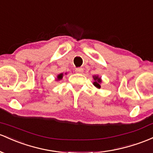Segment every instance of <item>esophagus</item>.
Segmentation results:
<instances>
[{
	"instance_id": "34e87169",
	"label": "esophagus",
	"mask_w": 153,
	"mask_h": 153,
	"mask_svg": "<svg viewBox=\"0 0 153 153\" xmlns=\"http://www.w3.org/2000/svg\"><path fill=\"white\" fill-rule=\"evenodd\" d=\"M83 72V69L82 68H78L75 69V73H82Z\"/></svg>"
}]
</instances>
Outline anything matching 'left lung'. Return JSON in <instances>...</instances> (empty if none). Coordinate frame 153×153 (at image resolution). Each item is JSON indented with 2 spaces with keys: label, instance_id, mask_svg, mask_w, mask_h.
Segmentation results:
<instances>
[{
  "label": "left lung",
  "instance_id": "obj_1",
  "mask_svg": "<svg viewBox=\"0 0 153 153\" xmlns=\"http://www.w3.org/2000/svg\"><path fill=\"white\" fill-rule=\"evenodd\" d=\"M94 78V81L93 84L94 85L95 87H97V88H101V84L102 83V79L101 78H100V77L98 76V75H94V76H93Z\"/></svg>",
  "mask_w": 153,
  "mask_h": 153
}]
</instances>
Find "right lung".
Returning <instances> with one entry per match:
<instances>
[{
  "mask_svg": "<svg viewBox=\"0 0 153 153\" xmlns=\"http://www.w3.org/2000/svg\"><path fill=\"white\" fill-rule=\"evenodd\" d=\"M62 77H63V73H61V74H59V75H57V80H61L62 78Z\"/></svg>",
  "mask_w": 153,
  "mask_h": 153,
  "instance_id": "1",
  "label": "right lung"
}]
</instances>
